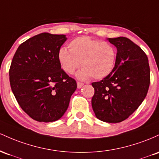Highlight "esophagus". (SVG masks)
<instances>
[{
  "instance_id": "obj_1",
  "label": "esophagus",
  "mask_w": 159,
  "mask_h": 159,
  "mask_svg": "<svg viewBox=\"0 0 159 159\" xmlns=\"http://www.w3.org/2000/svg\"><path fill=\"white\" fill-rule=\"evenodd\" d=\"M83 83H80V82H77V88L78 89H81L83 87Z\"/></svg>"
}]
</instances>
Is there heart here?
I'll return each mask as SVG.
<instances>
[{
  "mask_svg": "<svg viewBox=\"0 0 159 159\" xmlns=\"http://www.w3.org/2000/svg\"><path fill=\"white\" fill-rule=\"evenodd\" d=\"M58 52V61L66 74H73L82 66L76 77L86 80L93 76L101 80L112 73L116 61V49L113 44L89 37H76Z\"/></svg>",
  "mask_w": 159,
  "mask_h": 159,
  "instance_id": "obj_1",
  "label": "heart"
}]
</instances>
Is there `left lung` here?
<instances>
[{"label":"left lung","mask_w":159,"mask_h":159,"mask_svg":"<svg viewBox=\"0 0 159 159\" xmlns=\"http://www.w3.org/2000/svg\"><path fill=\"white\" fill-rule=\"evenodd\" d=\"M107 40L116 47V61L111 74L92 83V106L100 120L117 123L128 119L145 99L150 69L147 55L131 40L119 37Z\"/></svg>","instance_id":"1"}]
</instances>
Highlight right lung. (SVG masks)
<instances>
[{
    "label": "right lung",
    "instance_id": "add662e5",
    "mask_svg": "<svg viewBox=\"0 0 159 159\" xmlns=\"http://www.w3.org/2000/svg\"><path fill=\"white\" fill-rule=\"evenodd\" d=\"M66 40L64 34L41 33L22 43L12 58L9 72L12 93L21 108L37 122L61 118L77 87L58 61Z\"/></svg>",
    "mask_w": 159,
    "mask_h": 159
}]
</instances>
